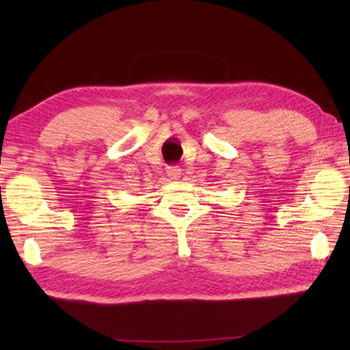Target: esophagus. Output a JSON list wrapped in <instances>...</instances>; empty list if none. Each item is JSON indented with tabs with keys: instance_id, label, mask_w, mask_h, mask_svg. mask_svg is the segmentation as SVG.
Returning <instances> with one entry per match:
<instances>
[{
	"instance_id": "34e87169",
	"label": "esophagus",
	"mask_w": 350,
	"mask_h": 350,
	"mask_svg": "<svg viewBox=\"0 0 350 350\" xmlns=\"http://www.w3.org/2000/svg\"><path fill=\"white\" fill-rule=\"evenodd\" d=\"M167 174H168L170 179L177 180L180 177V174H182V170H180V167H176V165H174V167H168Z\"/></svg>"
}]
</instances>
